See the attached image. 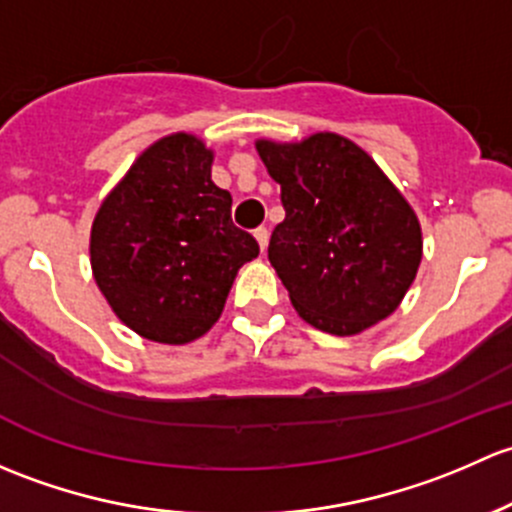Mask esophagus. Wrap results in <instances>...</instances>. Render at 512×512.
I'll return each mask as SVG.
<instances>
[{"instance_id":"esophagus-1","label":"esophagus","mask_w":512,"mask_h":512,"mask_svg":"<svg viewBox=\"0 0 512 512\" xmlns=\"http://www.w3.org/2000/svg\"><path fill=\"white\" fill-rule=\"evenodd\" d=\"M254 236H256L258 246H261V251H266V246H268V229H266V226H258V229L254 231Z\"/></svg>"}]
</instances>
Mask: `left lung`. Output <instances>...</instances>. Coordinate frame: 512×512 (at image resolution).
<instances>
[{
    "mask_svg": "<svg viewBox=\"0 0 512 512\" xmlns=\"http://www.w3.org/2000/svg\"><path fill=\"white\" fill-rule=\"evenodd\" d=\"M256 150L286 209L268 261L300 318L357 335L394 313L421 263V229L372 157L335 133Z\"/></svg>",
    "mask_w": 512,
    "mask_h": 512,
    "instance_id": "1",
    "label": "left lung"
}]
</instances>
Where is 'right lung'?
<instances>
[{
  "instance_id": "obj_1",
  "label": "right lung",
  "mask_w": 512,
  "mask_h": 512,
  "mask_svg": "<svg viewBox=\"0 0 512 512\" xmlns=\"http://www.w3.org/2000/svg\"><path fill=\"white\" fill-rule=\"evenodd\" d=\"M256 256L254 236L231 221V194L212 182V150L184 133L142 152L91 231L100 293L130 330L167 345L207 333Z\"/></svg>"
}]
</instances>
